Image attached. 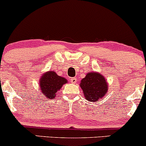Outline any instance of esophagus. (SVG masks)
Returning a JSON list of instances; mask_svg holds the SVG:
<instances>
[{
	"instance_id": "1",
	"label": "esophagus",
	"mask_w": 146,
	"mask_h": 146,
	"mask_svg": "<svg viewBox=\"0 0 146 146\" xmlns=\"http://www.w3.org/2000/svg\"><path fill=\"white\" fill-rule=\"evenodd\" d=\"M76 82H77V80H76V78H73L71 79V83L75 84V83H76Z\"/></svg>"
}]
</instances>
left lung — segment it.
<instances>
[{
    "mask_svg": "<svg viewBox=\"0 0 146 146\" xmlns=\"http://www.w3.org/2000/svg\"><path fill=\"white\" fill-rule=\"evenodd\" d=\"M80 86L82 89L84 96L89 102H96L104 98L108 89L106 79L98 72L87 73L81 80Z\"/></svg>",
    "mask_w": 146,
    "mask_h": 146,
    "instance_id": "left-lung-1",
    "label": "left lung"
}]
</instances>
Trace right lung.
<instances>
[{
    "mask_svg": "<svg viewBox=\"0 0 146 146\" xmlns=\"http://www.w3.org/2000/svg\"><path fill=\"white\" fill-rule=\"evenodd\" d=\"M67 80L64 77L59 76L56 72L48 71L43 73L39 80V85L42 94L48 99L55 98L56 93L65 84Z\"/></svg>",
    "mask_w": 146,
    "mask_h": 146,
    "instance_id": "right-lung-1",
    "label": "right lung"
}]
</instances>
